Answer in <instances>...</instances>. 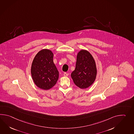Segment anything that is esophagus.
Segmentation results:
<instances>
[{
  "instance_id": "1",
  "label": "esophagus",
  "mask_w": 134,
  "mask_h": 134,
  "mask_svg": "<svg viewBox=\"0 0 134 134\" xmlns=\"http://www.w3.org/2000/svg\"><path fill=\"white\" fill-rule=\"evenodd\" d=\"M63 75H64V76H68L69 75V73H67V72H64V74H63Z\"/></svg>"
}]
</instances>
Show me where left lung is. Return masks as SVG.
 <instances>
[{
	"label": "left lung",
	"instance_id": "1",
	"mask_svg": "<svg viewBox=\"0 0 134 134\" xmlns=\"http://www.w3.org/2000/svg\"><path fill=\"white\" fill-rule=\"evenodd\" d=\"M97 74L96 64L92 55L85 49L79 51L75 68L71 74L74 84L81 89L87 88L94 82Z\"/></svg>",
	"mask_w": 134,
	"mask_h": 134
}]
</instances>
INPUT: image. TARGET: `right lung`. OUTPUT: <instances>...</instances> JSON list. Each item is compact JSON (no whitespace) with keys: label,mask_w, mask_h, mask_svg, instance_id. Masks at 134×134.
<instances>
[{"label":"right lung","mask_w":134,"mask_h":134,"mask_svg":"<svg viewBox=\"0 0 134 134\" xmlns=\"http://www.w3.org/2000/svg\"><path fill=\"white\" fill-rule=\"evenodd\" d=\"M31 73L34 83L39 88L48 90L59 79V72L53 63V53L43 49L36 54L32 63Z\"/></svg>","instance_id":"obj_1"}]
</instances>
